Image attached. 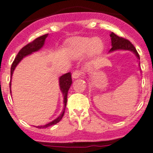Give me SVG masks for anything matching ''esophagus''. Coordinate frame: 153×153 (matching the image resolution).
Listing matches in <instances>:
<instances>
[{
	"label": "esophagus",
	"mask_w": 153,
	"mask_h": 153,
	"mask_svg": "<svg viewBox=\"0 0 153 153\" xmlns=\"http://www.w3.org/2000/svg\"><path fill=\"white\" fill-rule=\"evenodd\" d=\"M82 74V72L80 70H77V71H74L73 73H72V78L73 79H78L79 77L81 76Z\"/></svg>",
	"instance_id": "esophagus-1"
}]
</instances>
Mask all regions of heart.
Masks as SVG:
<instances>
[{
    "mask_svg": "<svg viewBox=\"0 0 153 153\" xmlns=\"http://www.w3.org/2000/svg\"><path fill=\"white\" fill-rule=\"evenodd\" d=\"M102 49V41L97 38H79L71 44V51L76 56H83L90 52L96 54L100 52Z\"/></svg>",
    "mask_w": 153,
    "mask_h": 153,
    "instance_id": "1",
    "label": "heart"
}]
</instances>
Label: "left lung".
<instances>
[{
	"label": "left lung",
	"mask_w": 153,
	"mask_h": 153,
	"mask_svg": "<svg viewBox=\"0 0 153 153\" xmlns=\"http://www.w3.org/2000/svg\"><path fill=\"white\" fill-rule=\"evenodd\" d=\"M110 37H111L112 48L109 50V52H113V51H117V50L131 51L135 54L138 59H140L139 54H138L137 50H136L135 47L131 44L130 41H128V39H125V38H122V37L117 36L116 34H114V32H111Z\"/></svg>",
	"instance_id": "8db88e82"
}]
</instances>
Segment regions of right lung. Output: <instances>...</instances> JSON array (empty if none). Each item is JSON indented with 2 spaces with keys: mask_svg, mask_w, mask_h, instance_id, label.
Returning a JSON list of instances; mask_svg holds the SVG:
<instances>
[{
  "mask_svg": "<svg viewBox=\"0 0 153 153\" xmlns=\"http://www.w3.org/2000/svg\"><path fill=\"white\" fill-rule=\"evenodd\" d=\"M48 37V34H45L42 36H39L38 38H36V39H34L33 41L27 44L26 46H25L23 48L19 53L16 55V57L15 58V59L13 61V64H12V67H11V78H12V75L13 74V71L15 70L16 67L17 66L18 63L23 59V58H25V56L32 54V53L35 52V51H39V49H41L43 48V46L44 45V42H45V39ZM72 83V79H71V72H68L67 74H63L59 78V87L60 90L62 91V95H63V103H64V109L62 110V114H60L59 116L57 118L55 119L54 121L49 122L48 124H46L44 126H37V128H47V127H49V126H53V125H55L57 124L59 121L63 117V114H64L65 109H66V105H67V93H68V91H69L70 87L71 86ZM11 86V82H10Z\"/></svg>",
  "mask_w": 153,
  "mask_h": 153,
  "instance_id": "1",
  "label": "right lung"
}]
</instances>
